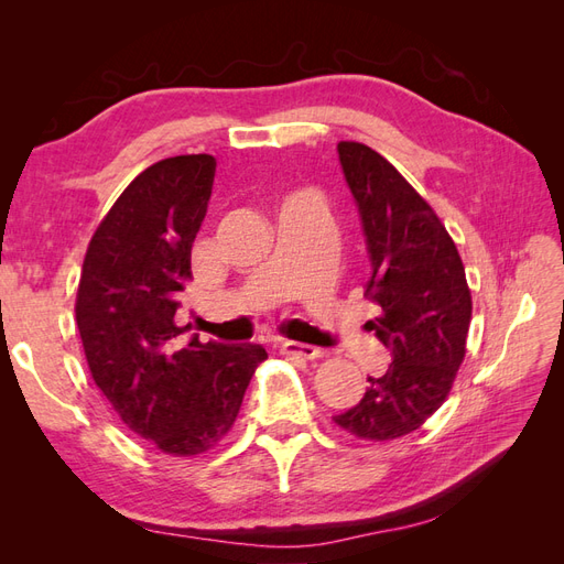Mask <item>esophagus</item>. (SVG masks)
I'll return each instance as SVG.
<instances>
[{
  "mask_svg": "<svg viewBox=\"0 0 564 564\" xmlns=\"http://www.w3.org/2000/svg\"><path fill=\"white\" fill-rule=\"evenodd\" d=\"M280 350L286 357H301V360H317V357H322V348L311 344H299V340H282Z\"/></svg>",
  "mask_w": 564,
  "mask_h": 564,
  "instance_id": "1",
  "label": "esophagus"
}]
</instances>
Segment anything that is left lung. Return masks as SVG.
<instances>
[{"label": "left lung", "mask_w": 564, "mask_h": 564, "mask_svg": "<svg viewBox=\"0 0 564 564\" xmlns=\"http://www.w3.org/2000/svg\"><path fill=\"white\" fill-rule=\"evenodd\" d=\"M336 150L371 261L365 294L379 317L367 324L392 362L369 377L362 400L334 423L360 440L386 442L421 429L449 395L473 301L456 245L431 204L377 150L352 141Z\"/></svg>", "instance_id": "1"}]
</instances>
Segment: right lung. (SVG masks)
<instances>
[{
    "instance_id": "add662e5",
    "label": "right lung",
    "mask_w": 564,
    "mask_h": 564,
    "mask_svg": "<svg viewBox=\"0 0 564 564\" xmlns=\"http://www.w3.org/2000/svg\"><path fill=\"white\" fill-rule=\"evenodd\" d=\"M216 160L178 155L135 176L94 232L77 289L91 377L117 416L164 454L212 449L240 414L259 344L226 346L176 324Z\"/></svg>"
}]
</instances>
